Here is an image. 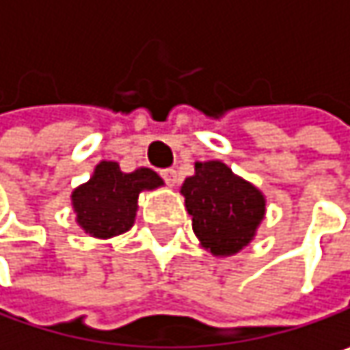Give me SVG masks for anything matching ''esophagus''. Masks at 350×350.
Listing matches in <instances>:
<instances>
[{
  "instance_id": "1",
  "label": "esophagus",
  "mask_w": 350,
  "mask_h": 350,
  "mask_svg": "<svg viewBox=\"0 0 350 350\" xmlns=\"http://www.w3.org/2000/svg\"><path fill=\"white\" fill-rule=\"evenodd\" d=\"M160 174H162V178L166 180V184H170V186H176V184H178V172H176V170H172V168H168V170H162Z\"/></svg>"
}]
</instances>
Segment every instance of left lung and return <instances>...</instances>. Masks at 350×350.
<instances>
[{
	"label": "left lung",
	"mask_w": 350,
	"mask_h": 350,
	"mask_svg": "<svg viewBox=\"0 0 350 350\" xmlns=\"http://www.w3.org/2000/svg\"><path fill=\"white\" fill-rule=\"evenodd\" d=\"M192 231L215 257L239 253L265 217V196L219 160L196 162L180 188Z\"/></svg>",
	"instance_id": "obj_1"
}]
</instances>
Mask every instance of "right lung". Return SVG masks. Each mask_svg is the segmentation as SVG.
<instances>
[{"label":"right lung","mask_w":350,"mask_h":350,"mask_svg":"<svg viewBox=\"0 0 350 350\" xmlns=\"http://www.w3.org/2000/svg\"><path fill=\"white\" fill-rule=\"evenodd\" d=\"M164 180L150 168L121 172L117 162H99L93 176L70 194L77 225L91 237L111 239L129 231L144 190H156Z\"/></svg>","instance_id":"obj_1"}]
</instances>
